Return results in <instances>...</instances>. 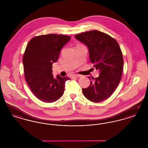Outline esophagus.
Here are the masks:
<instances>
[{"label": "esophagus", "mask_w": 148, "mask_h": 148, "mask_svg": "<svg viewBox=\"0 0 148 148\" xmlns=\"http://www.w3.org/2000/svg\"><path fill=\"white\" fill-rule=\"evenodd\" d=\"M72 77H80L81 75H79V74H74V75H73Z\"/></svg>", "instance_id": "1"}]
</instances>
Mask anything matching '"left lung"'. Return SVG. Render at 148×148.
<instances>
[{"mask_svg": "<svg viewBox=\"0 0 148 148\" xmlns=\"http://www.w3.org/2000/svg\"><path fill=\"white\" fill-rule=\"evenodd\" d=\"M89 50L94 67L100 71L99 76L89 77L90 84L82 89L85 97L99 103L110 97L119 84L123 68V57L119 45L110 35L98 30H92L75 35Z\"/></svg>", "mask_w": 148, "mask_h": 148, "instance_id": "1", "label": "left lung"}]
</instances>
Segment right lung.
I'll return each instance as SVG.
<instances>
[{
    "label": "right lung",
    "instance_id": "add662e5",
    "mask_svg": "<svg viewBox=\"0 0 148 148\" xmlns=\"http://www.w3.org/2000/svg\"><path fill=\"white\" fill-rule=\"evenodd\" d=\"M71 36L58 34L39 35L28 42L23 57L26 82L33 94L45 103H53L63 95L65 84L69 77L56 78L52 65L58 60L60 50Z\"/></svg>",
    "mask_w": 148,
    "mask_h": 148
}]
</instances>
